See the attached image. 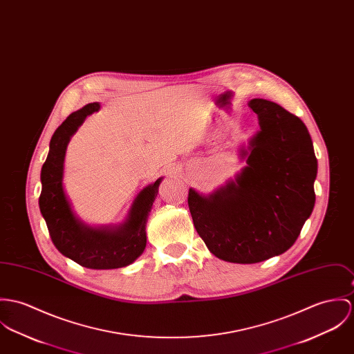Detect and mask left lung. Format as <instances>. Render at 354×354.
I'll return each mask as SVG.
<instances>
[{
    "instance_id": "left-lung-1",
    "label": "left lung",
    "mask_w": 354,
    "mask_h": 354,
    "mask_svg": "<svg viewBox=\"0 0 354 354\" xmlns=\"http://www.w3.org/2000/svg\"><path fill=\"white\" fill-rule=\"evenodd\" d=\"M259 129L241 149L246 166L225 187L189 189L193 225L208 250L227 262L256 263L287 252L310 218L318 161L304 123L276 102L253 98Z\"/></svg>"
}]
</instances>
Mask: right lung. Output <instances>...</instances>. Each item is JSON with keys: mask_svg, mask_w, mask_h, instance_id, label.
Instances as JSON below:
<instances>
[{"mask_svg": "<svg viewBox=\"0 0 354 354\" xmlns=\"http://www.w3.org/2000/svg\"><path fill=\"white\" fill-rule=\"evenodd\" d=\"M98 109V102L85 105L68 115L54 132L40 173L39 207L53 243L64 257L89 269H118L132 263L146 248V223L162 177L140 191L132 203L126 222L120 225L92 227L77 218L64 193V156L70 138L86 116Z\"/></svg>", "mask_w": 354, "mask_h": 354, "instance_id": "1", "label": "right lung"}]
</instances>
